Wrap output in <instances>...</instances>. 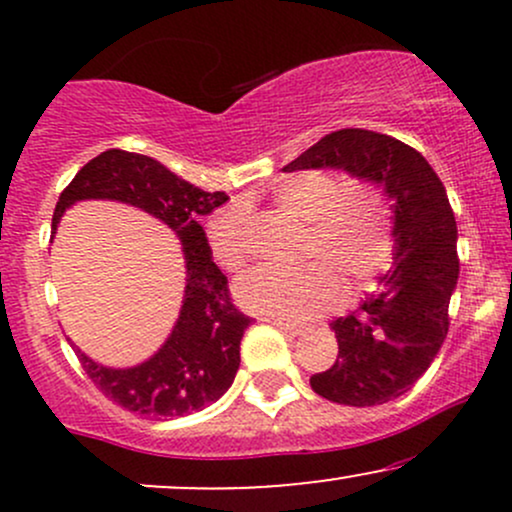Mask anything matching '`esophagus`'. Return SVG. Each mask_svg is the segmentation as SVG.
Instances as JSON below:
<instances>
[{"mask_svg":"<svg viewBox=\"0 0 512 512\" xmlns=\"http://www.w3.org/2000/svg\"><path fill=\"white\" fill-rule=\"evenodd\" d=\"M269 322H272L274 327H279L281 332L289 334V337H301V334L305 332L303 325H293V322H284V320H269Z\"/></svg>","mask_w":512,"mask_h":512,"instance_id":"esophagus-1","label":"esophagus"}]
</instances>
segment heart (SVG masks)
Segmentation results:
<instances>
[{"label":"heart","mask_w":512,"mask_h":512,"mask_svg":"<svg viewBox=\"0 0 512 512\" xmlns=\"http://www.w3.org/2000/svg\"><path fill=\"white\" fill-rule=\"evenodd\" d=\"M284 214L305 223L298 269L260 267L238 281L236 296L252 313L303 322L330 313L349 293L368 291L392 257V211L385 192L361 178H334L327 170H301L274 187ZM211 257L228 272L250 260L243 209H223L207 226Z\"/></svg>","instance_id":"1"}]
</instances>
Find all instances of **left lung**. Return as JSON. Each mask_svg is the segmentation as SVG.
<instances>
[{"label":"left lung","mask_w":512,"mask_h":512,"mask_svg":"<svg viewBox=\"0 0 512 512\" xmlns=\"http://www.w3.org/2000/svg\"><path fill=\"white\" fill-rule=\"evenodd\" d=\"M342 168L378 182L395 209L392 267L356 313L332 322L339 356L315 373L320 397L375 407L409 390L448 337L457 286V223L436 170L409 144L370 129H337L284 170Z\"/></svg>","instance_id":"8db88e82"}]
</instances>
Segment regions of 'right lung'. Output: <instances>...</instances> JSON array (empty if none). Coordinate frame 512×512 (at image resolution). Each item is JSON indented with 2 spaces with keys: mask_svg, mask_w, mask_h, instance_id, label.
<instances>
[{
  "mask_svg": "<svg viewBox=\"0 0 512 512\" xmlns=\"http://www.w3.org/2000/svg\"><path fill=\"white\" fill-rule=\"evenodd\" d=\"M79 199H117L149 211L178 233L187 267L180 317L168 342L134 368H105L79 356L93 385L139 416L178 419L216 402L236 378L240 339L252 317L233 305L226 274L211 260L199 219L226 202V192H204L154 158L108 149L86 163L62 190L52 214L57 231L64 209Z\"/></svg>",
  "mask_w": 512,
  "mask_h": 512,
  "instance_id": "obj_1",
  "label": "right lung"
}]
</instances>
